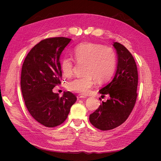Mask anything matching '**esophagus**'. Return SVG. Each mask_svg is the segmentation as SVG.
<instances>
[{"instance_id":"34e87169","label":"esophagus","mask_w":161,"mask_h":161,"mask_svg":"<svg viewBox=\"0 0 161 161\" xmlns=\"http://www.w3.org/2000/svg\"><path fill=\"white\" fill-rule=\"evenodd\" d=\"M77 98H78V99H85V98H86V96H85L79 94V95L77 96Z\"/></svg>"}]
</instances>
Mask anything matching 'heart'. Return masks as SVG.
<instances>
[{
    "instance_id": "obj_1",
    "label": "heart",
    "mask_w": 161,
    "mask_h": 161,
    "mask_svg": "<svg viewBox=\"0 0 161 161\" xmlns=\"http://www.w3.org/2000/svg\"><path fill=\"white\" fill-rule=\"evenodd\" d=\"M73 57L78 64H83V76L69 81V90L82 94L88 93L96 80L99 83L108 81L112 76L116 65V54L113 48L94 42H83L75 48ZM74 64L68 58L61 62V70L65 77L73 73Z\"/></svg>"
}]
</instances>
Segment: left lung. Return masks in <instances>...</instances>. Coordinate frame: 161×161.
I'll use <instances>...</instances> for the list:
<instances>
[{
  "mask_svg": "<svg viewBox=\"0 0 161 161\" xmlns=\"http://www.w3.org/2000/svg\"><path fill=\"white\" fill-rule=\"evenodd\" d=\"M118 62L113 80L99 92L110 98L102 102L90 114L89 120L95 127L108 130L122 124L129 117L137 98L138 75L136 62L129 51L119 42L113 43Z\"/></svg>",
  "mask_w": 161,
  "mask_h": 161,
  "instance_id": "1",
  "label": "left lung"
}]
</instances>
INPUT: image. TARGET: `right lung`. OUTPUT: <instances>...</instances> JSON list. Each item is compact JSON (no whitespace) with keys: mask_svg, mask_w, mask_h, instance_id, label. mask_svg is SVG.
Segmentation results:
<instances>
[{"mask_svg":"<svg viewBox=\"0 0 161 161\" xmlns=\"http://www.w3.org/2000/svg\"><path fill=\"white\" fill-rule=\"evenodd\" d=\"M71 39L47 38L31 49L23 64L21 89L25 106L31 116L48 127L62 124L76 101L71 92L62 97L52 89L61 83L62 73L60 57Z\"/></svg>","mask_w":161,"mask_h":161,"instance_id":"obj_1","label":"right lung"}]
</instances>
